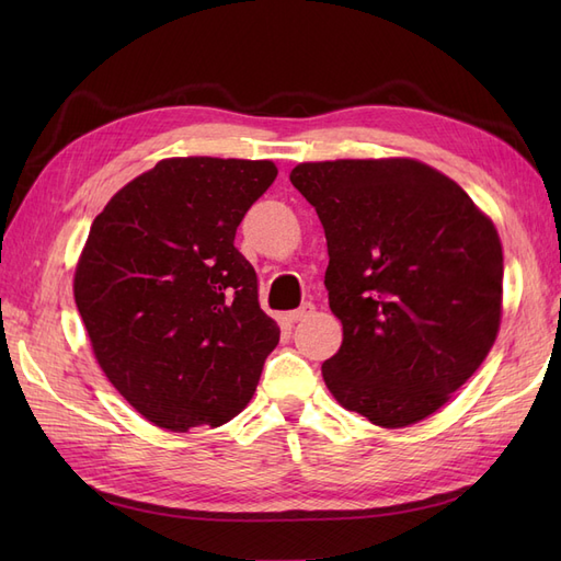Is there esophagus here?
Segmentation results:
<instances>
[{
    "label": "esophagus",
    "instance_id": "1",
    "mask_svg": "<svg viewBox=\"0 0 561 561\" xmlns=\"http://www.w3.org/2000/svg\"><path fill=\"white\" fill-rule=\"evenodd\" d=\"M311 313H313V304H304L301 309L287 313V322H299V320H304V318H309Z\"/></svg>",
    "mask_w": 561,
    "mask_h": 561
}]
</instances>
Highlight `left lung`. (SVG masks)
Returning <instances> with one entry per match:
<instances>
[{
	"label": "left lung",
	"mask_w": 561,
	"mask_h": 561,
	"mask_svg": "<svg viewBox=\"0 0 561 561\" xmlns=\"http://www.w3.org/2000/svg\"><path fill=\"white\" fill-rule=\"evenodd\" d=\"M290 182L325 229L344 342L322 363L334 400L383 428L431 416L496 342L503 250L454 180L414 159L299 163Z\"/></svg>",
	"instance_id": "obj_1"
}]
</instances>
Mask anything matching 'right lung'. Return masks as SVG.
Listing matches in <instances>:
<instances>
[{
  "label": "right lung",
  "instance_id": "right-lung-1",
  "mask_svg": "<svg viewBox=\"0 0 561 561\" xmlns=\"http://www.w3.org/2000/svg\"><path fill=\"white\" fill-rule=\"evenodd\" d=\"M276 175L271 161L163 159L93 219L77 309L105 377L159 428L241 414L278 344L257 274L233 245Z\"/></svg>",
  "mask_w": 561,
  "mask_h": 561
}]
</instances>
